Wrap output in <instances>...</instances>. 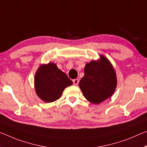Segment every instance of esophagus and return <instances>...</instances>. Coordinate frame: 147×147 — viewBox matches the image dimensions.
<instances>
[{"mask_svg":"<svg viewBox=\"0 0 147 147\" xmlns=\"http://www.w3.org/2000/svg\"><path fill=\"white\" fill-rule=\"evenodd\" d=\"M73 84L74 85H77L78 82H79V80L78 79H74V80H73Z\"/></svg>","mask_w":147,"mask_h":147,"instance_id":"1","label":"esophagus"}]
</instances>
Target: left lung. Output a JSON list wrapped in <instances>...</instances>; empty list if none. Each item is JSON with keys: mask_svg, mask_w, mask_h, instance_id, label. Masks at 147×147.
<instances>
[{"mask_svg": "<svg viewBox=\"0 0 147 147\" xmlns=\"http://www.w3.org/2000/svg\"><path fill=\"white\" fill-rule=\"evenodd\" d=\"M116 84L113 66L105 57L101 55L98 61L86 65L84 76L78 85L86 99L92 103L99 104L113 94Z\"/></svg>", "mask_w": 147, "mask_h": 147, "instance_id": "obj_1", "label": "left lung"}]
</instances>
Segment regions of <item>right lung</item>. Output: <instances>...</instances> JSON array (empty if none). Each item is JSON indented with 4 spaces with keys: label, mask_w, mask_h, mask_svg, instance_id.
I'll return each instance as SVG.
<instances>
[{
    "label": "right lung",
    "mask_w": 147,
    "mask_h": 147,
    "mask_svg": "<svg viewBox=\"0 0 147 147\" xmlns=\"http://www.w3.org/2000/svg\"><path fill=\"white\" fill-rule=\"evenodd\" d=\"M73 84L67 74L53 63L42 65L34 77L36 94L44 101L50 103L61 97L65 88Z\"/></svg>",
    "instance_id": "1"
}]
</instances>
